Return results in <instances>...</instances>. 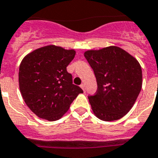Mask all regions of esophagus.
<instances>
[{"label": "esophagus", "instance_id": "1", "mask_svg": "<svg viewBox=\"0 0 158 158\" xmlns=\"http://www.w3.org/2000/svg\"><path fill=\"white\" fill-rule=\"evenodd\" d=\"M80 87H81L82 89L85 92V84H84V83H82L81 85H80Z\"/></svg>", "mask_w": 158, "mask_h": 158}]
</instances>
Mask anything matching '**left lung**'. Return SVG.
Listing matches in <instances>:
<instances>
[{"instance_id":"left-lung-1","label":"left lung","mask_w":158,"mask_h":158,"mask_svg":"<svg viewBox=\"0 0 158 158\" xmlns=\"http://www.w3.org/2000/svg\"><path fill=\"white\" fill-rule=\"evenodd\" d=\"M84 57L97 79V92L88 97L93 114L106 122L122 118L132 108L141 90L139 61L117 46L88 50Z\"/></svg>"}]
</instances>
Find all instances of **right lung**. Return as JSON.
<instances>
[{
	"mask_svg": "<svg viewBox=\"0 0 158 158\" xmlns=\"http://www.w3.org/2000/svg\"><path fill=\"white\" fill-rule=\"evenodd\" d=\"M75 53V49L52 44L33 50L22 60L19 89L26 105L37 117L58 120L83 92L73 84L72 76L66 70Z\"/></svg>",
	"mask_w": 158,
	"mask_h": 158,
	"instance_id": "add662e5",
	"label": "right lung"
}]
</instances>
